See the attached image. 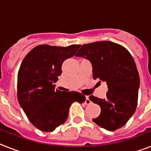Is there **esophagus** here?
<instances>
[{"label": "esophagus", "mask_w": 151, "mask_h": 151, "mask_svg": "<svg viewBox=\"0 0 151 151\" xmlns=\"http://www.w3.org/2000/svg\"><path fill=\"white\" fill-rule=\"evenodd\" d=\"M85 104H86V105H90V104H91V103H92V102H91V100H90L89 99V98H88V96H86L85 97Z\"/></svg>", "instance_id": "esophagus-1"}]
</instances>
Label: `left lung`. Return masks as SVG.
I'll list each match as a JSON object with an SVG mask.
<instances>
[{"mask_svg":"<svg viewBox=\"0 0 151 151\" xmlns=\"http://www.w3.org/2000/svg\"><path fill=\"white\" fill-rule=\"evenodd\" d=\"M75 55L88 59L93 78L107 85L106 99L89 96L101 108L100 115L92 121L108 131L124 126L136 110L139 87L138 70L130 52L106 41L83 45Z\"/></svg>","mask_w":151,"mask_h":151,"instance_id":"8db88e82","label":"left lung"}]
</instances>
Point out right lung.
Returning <instances> with one entry per match:
<instances>
[{
  "label": "right lung",
  "instance_id": "obj_1",
  "mask_svg": "<svg viewBox=\"0 0 151 151\" xmlns=\"http://www.w3.org/2000/svg\"><path fill=\"white\" fill-rule=\"evenodd\" d=\"M41 45L25 56L18 72V101L29 122L42 132H52L63 124L73 102L82 103L85 96L78 92L55 90L62 64L80 48Z\"/></svg>",
  "mask_w": 151,
  "mask_h": 151
}]
</instances>
